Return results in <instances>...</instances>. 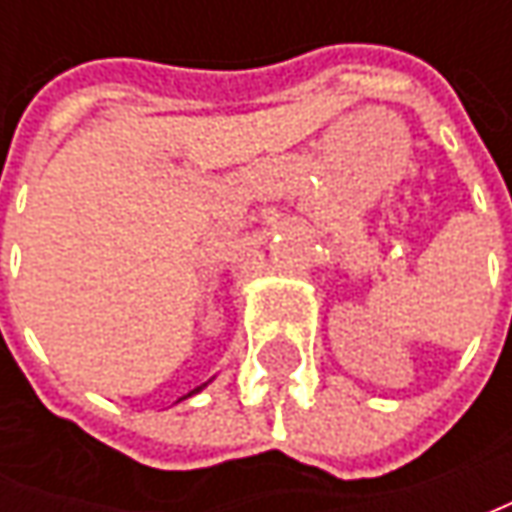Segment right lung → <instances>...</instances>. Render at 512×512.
<instances>
[{"label": "right lung", "instance_id": "obj_1", "mask_svg": "<svg viewBox=\"0 0 512 512\" xmlns=\"http://www.w3.org/2000/svg\"><path fill=\"white\" fill-rule=\"evenodd\" d=\"M202 387H207V382H205V384H199V387H196V390H190V393H187V396H182V399H190V396H193V393H199V390H202ZM182 399H179V402H182Z\"/></svg>", "mask_w": 512, "mask_h": 512}]
</instances>
